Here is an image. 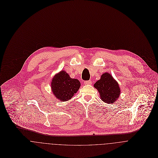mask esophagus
I'll return each instance as SVG.
<instances>
[{
    "label": "esophagus",
    "instance_id": "34e87169",
    "mask_svg": "<svg viewBox=\"0 0 158 158\" xmlns=\"http://www.w3.org/2000/svg\"><path fill=\"white\" fill-rule=\"evenodd\" d=\"M84 84L85 85H91L92 84V81H90V80H89V81H85V82H84Z\"/></svg>",
    "mask_w": 158,
    "mask_h": 158
}]
</instances>
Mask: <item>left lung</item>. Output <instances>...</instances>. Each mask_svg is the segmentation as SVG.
<instances>
[{"instance_id":"1","label":"left lung","mask_w":158,"mask_h":158,"mask_svg":"<svg viewBox=\"0 0 158 158\" xmlns=\"http://www.w3.org/2000/svg\"><path fill=\"white\" fill-rule=\"evenodd\" d=\"M94 86L98 91L102 101L108 104L114 103L120 94L118 83L108 72L103 73Z\"/></svg>"}]
</instances>
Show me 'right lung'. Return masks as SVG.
I'll use <instances>...</instances> for the list:
<instances>
[{"label": "right lung", "mask_w": 158, "mask_h": 158, "mask_svg": "<svg viewBox=\"0 0 158 158\" xmlns=\"http://www.w3.org/2000/svg\"><path fill=\"white\" fill-rule=\"evenodd\" d=\"M81 86L77 79H73L64 70L54 76L51 83L52 90L56 98L65 102L71 99Z\"/></svg>", "instance_id": "1"}]
</instances>
